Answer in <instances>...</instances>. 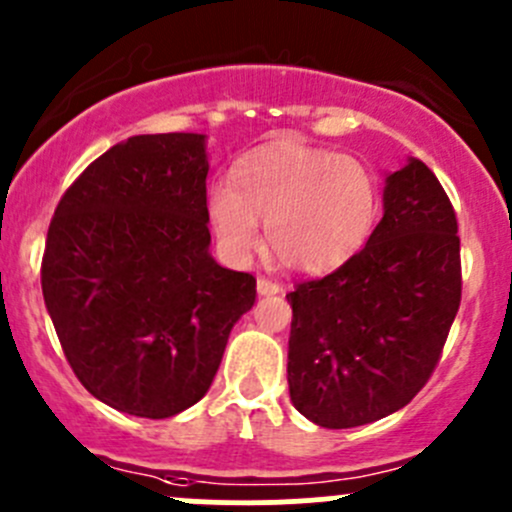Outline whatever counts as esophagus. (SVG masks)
Here are the masks:
<instances>
[{
    "instance_id": "esophagus-1",
    "label": "esophagus",
    "mask_w": 512,
    "mask_h": 512,
    "mask_svg": "<svg viewBox=\"0 0 512 512\" xmlns=\"http://www.w3.org/2000/svg\"><path fill=\"white\" fill-rule=\"evenodd\" d=\"M277 292H282V287L277 285V282L265 280V277H260V280H257V294H262V297H265V294H277Z\"/></svg>"
}]
</instances>
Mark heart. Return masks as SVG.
<instances>
[{
    "label": "heart",
    "instance_id": "1",
    "mask_svg": "<svg viewBox=\"0 0 512 512\" xmlns=\"http://www.w3.org/2000/svg\"><path fill=\"white\" fill-rule=\"evenodd\" d=\"M379 183L361 160L297 141H275L237 163L230 185H215L208 218L230 260H252L267 227L270 252L294 275L339 267L369 237Z\"/></svg>",
    "mask_w": 512,
    "mask_h": 512
}]
</instances>
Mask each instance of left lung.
Wrapping results in <instances>:
<instances>
[{
    "mask_svg": "<svg viewBox=\"0 0 512 512\" xmlns=\"http://www.w3.org/2000/svg\"><path fill=\"white\" fill-rule=\"evenodd\" d=\"M446 190L409 158L386 175L384 218L322 280L287 294V384L294 409L354 428L404 409L441 359L461 304V240Z\"/></svg>",
    "mask_w": 512,
    "mask_h": 512,
    "instance_id": "1",
    "label": "left lung"
}]
</instances>
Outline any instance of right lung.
<instances>
[{
  "mask_svg": "<svg viewBox=\"0 0 512 512\" xmlns=\"http://www.w3.org/2000/svg\"><path fill=\"white\" fill-rule=\"evenodd\" d=\"M203 133L116 143L56 205L41 292L81 384L123 414L170 418L208 394L255 277L210 255Z\"/></svg>",
  "mask_w": 512,
  "mask_h": 512,
  "instance_id": "add662e5",
  "label": "right lung"
}]
</instances>
